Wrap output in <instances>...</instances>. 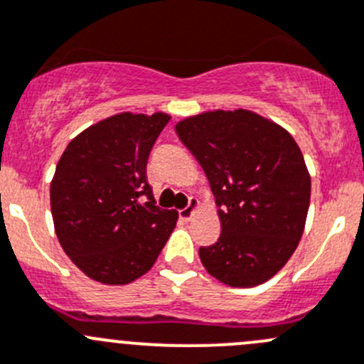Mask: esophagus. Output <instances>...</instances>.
<instances>
[{
    "instance_id": "obj_1",
    "label": "esophagus",
    "mask_w": 364,
    "mask_h": 364,
    "mask_svg": "<svg viewBox=\"0 0 364 364\" xmlns=\"http://www.w3.org/2000/svg\"><path fill=\"white\" fill-rule=\"evenodd\" d=\"M197 210H199V200H197L196 197H190L188 206L183 208V210H179V218H183V220H190Z\"/></svg>"
}]
</instances>
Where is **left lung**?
<instances>
[{
  "instance_id": "8db88e82",
  "label": "left lung",
  "mask_w": 364,
  "mask_h": 364,
  "mask_svg": "<svg viewBox=\"0 0 364 364\" xmlns=\"http://www.w3.org/2000/svg\"><path fill=\"white\" fill-rule=\"evenodd\" d=\"M210 181L220 236L200 247L210 276L232 288L274 277L297 249L311 197L301 147L277 122L243 110H211L176 124Z\"/></svg>"
}]
</instances>
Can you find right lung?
Instances as JSON below:
<instances>
[{
	"mask_svg": "<svg viewBox=\"0 0 364 364\" xmlns=\"http://www.w3.org/2000/svg\"><path fill=\"white\" fill-rule=\"evenodd\" d=\"M171 115L121 112L74 136L51 179L55 232L85 276L129 284L151 270L178 222L147 185L151 149Z\"/></svg>",
	"mask_w": 364,
	"mask_h": 364,
	"instance_id": "1",
	"label": "right lung"
}]
</instances>
